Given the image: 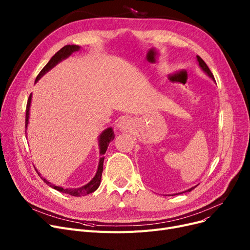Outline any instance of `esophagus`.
Returning a JSON list of instances; mask_svg holds the SVG:
<instances>
[{"instance_id":"esophagus-1","label":"esophagus","mask_w":250,"mask_h":250,"mask_svg":"<svg viewBox=\"0 0 250 250\" xmlns=\"http://www.w3.org/2000/svg\"><path fill=\"white\" fill-rule=\"evenodd\" d=\"M129 125H130L129 120H127V118H125V120L121 121L120 125H118V127H120L121 130H126L129 127Z\"/></svg>"}]
</instances>
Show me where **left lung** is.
I'll return each instance as SVG.
<instances>
[{
    "mask_svg": "<svg viewBox=\"0 0 250 250\" xmlns=\"http://www.w3.org/2000/svg\"><path fill=\"white\" fill-rule=\"evenodd\" d=\"M196 59H198V62H199V64H200V67L209 76V77H211L212 79H213V80L215 81V78H214V75L212 74V72H211V70H209L208 69V65H207V63L204 62V60L201 58V57H199V56H196ZM195 187H193V188H189V189H188V190H186V191H183V192H187V191H190V190H192L193 188H194Z\"/></svg>",
    "mask_w": 250,
    "mask_h": 250,
    "instance_id": "1",
    "label": "left lung"
}]
</instances>
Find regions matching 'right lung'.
Returning <instances> with one entry per match:
<instances>
[{
	"instance_id": "obj_1",
	"label": "right lung",
	"mask_w": 250,
	"mask_h": 250,
	"mask_svg": "<svg viewBox=\"0 0 250 250\" xmlns=\"http://www.w3.org/2000/svg\"><path fill=\"white\" fill-rule=\"evenodd\" d=\"M79 49H80V46L79 45H65L63 46L62 48H61L57 54L52 57L50 59V61L45 64V67L41 71V73H39L36 77V81H38L39 79H41L47 71H49L51 68H54L55 65L60 62L62 60L68 58L69 56H71L74 51H78ZM30 102H31V94L29 95V98H28V101H27V105H26V112H25V128L27 127V125H28V118H29V108H30ZM114 139V132L112 127H109L107 129H105L104 132L100 135L99 137V148H100V160H99V165H98V169H97V172H96V175L94 176V178L92 179L89 183H87L86 186L84 187H81L79 188H62L61 187H57V186H54L51 185V183L49 181H47L45 178L42 177L41 178L46 183L47 186H49L50 188H55L61 192H63V193H67V194H71L73 196H82V195H87L91 192L95 191L99 186H100V182H101V175H102V171H103V161H104V154L105 152H106L107 150V147L109 145L110 141H112ZM38 173V172H37ZM38 175H41L38 173Z\"/></svg>"
}]
</instances>
